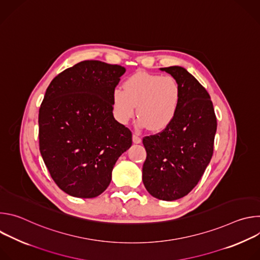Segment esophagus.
<instances>
[{
  "label": "esophagus",
  "instance_id": "34e87169",
  "mask_svg": "<svg viewBox=\"0 0 260 260\" xmlns=\"http://www.w3.org/2000/svg\"><path fill=\"white\" fill-rule=\"evenodd\" d=\"M133 142H134L135 144H140V143L142 142V139H141V137H139L137 134H134V135H133Z\"/></svg>",
  "mask_w": 260,
  "mask_h": 260
}]
</instances>
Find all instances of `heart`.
<instances>
[{"mask_svg": "<svg viewBox=\"0 0 260 260\" xmlns=\"http://www.w3.org/2000/svg\"><path fill=\"white\" fill-rule=\"evenodd\" d=\"M115 88L112 106L115 118L126 124L137 114L141 126L153 132L167 128L175 119L181 103V86L171 75L137 72Z\"/></svg>", "mask_w": 260, "mask_h": 260, "instance_id": "heart-1", "label": "heart"}]
</instances>
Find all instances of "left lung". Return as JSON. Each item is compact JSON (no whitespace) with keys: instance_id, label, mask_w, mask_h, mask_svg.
Segmentation results:
<instances>
[{"instance_id":"obj_1","label":"left lung","mask_w":260,"mask_h":260,"mask_svg":"<svg viewBox=\"0 0 260 260\" xmlns=\"http://www.w3.org/2000/svg\"><path fill=\"white\" fill-rule=\"evenodd\" d=\"M181 86V103L173 122L160 134L146 137L144 186L152 197L176 201L199 183L213 155L217 120L208 91L183 67L160 68Z\"/></svg>"}]
</instances>
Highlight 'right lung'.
<instances>
[{
	"instance_id": "1",
	"label": "right lung",
	"mask_w": 260,
	"mask_h": 260,
	"mask_svg": "<svg viewBox=\"0 0 260 260\" xmlns=\"http://www.w3.org/2000/svg\"><path fill=\"white\" fill-rule=\"evenodd\" d=\"M125 68L100 60L76 63L51 81L39 110L42 158L71 197L103 193L132 133L113 116L112 93Z\"/></svg>"
}]
</instances>
